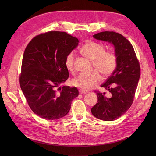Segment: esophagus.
<instances>
[{
  "instance_id": "obj_1",
  "label": "esophagus",
  "mask_w": 156,
  "mask_h": 156,
  "mask_svg": "<svg viewBox=\"0 0 156 156\" xmlns=\"http://www.w3.org/2000/svg\"><path fill=\"white\" fill-rule=\"evenodd\" d=\"M79 93L81 94H87L88 92L86 90H79Z\"/></svg>"
}]
</instances>
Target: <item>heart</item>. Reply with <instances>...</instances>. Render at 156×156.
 Returning a JSON list of instances; mask_svg holds the SVG:
<instances>
[{
    "mask_svg": "<svg viewBox=\"0 0 156 156\" xmlns=\"http://www.w3.org/2000/svg\"><path fill=\"white\" fill-rule=\"evenodd\" d=\"M81 53L92 61V66L96 69L88 73H81L72 80V85L89 90L96 86L100 81L101 74L103 77H107L115 70L118 58L114 51H106L104 45L97 42L90 41L84 44L81 49ZM75 55L73 52L69 53L65 60V66L69 72L73 73Z\"/></svg>",
    "mask_w": 156,
    "mask_h": 156,
    "instance_id": "obj_1",
    "label": "heart"
}]
</instances>
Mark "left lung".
<instances>
[{"instance_id": "8db88e82", "label": "left lung", "mask_w": 156, "mask_h": 156, "mask_svg": "<svg viewBox=\"0 0 156 156\" xmlns=\"http://www.w3.org/2000/svg\"><path fill=\"white\" fill-rule=\"evenodd\" d=\"M93 37L114 45L118 62L114 72L101 85L111 93V97L96 90L98 103L91 112L98 119L113 121L126 113L133 103L140 75V64L133 46L119 33L105 31Z\"/></svg>"}]
</instances>
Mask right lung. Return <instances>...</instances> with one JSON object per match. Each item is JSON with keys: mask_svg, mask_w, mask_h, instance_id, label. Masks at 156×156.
I'll use <instances>...</instances> for the list:
<instances>
[{"mask_svg": "<svg viewBox=\"0 0 156 156\" xmlns=\"http://www.w3.org/2000/svg\"><path fill=\"white\" fill-rule=\"evenodd\" d=\"M77 37L65 32L37 35L25 50L20 75V87L31 110L45 120L66 115L79 95L76 87H59L69 77L67 55L78 45Z\"/></svg>", "mask_w": 156, "mask_h": 156, "instance_id": "1", "label": "right lung"}]
</instances>
